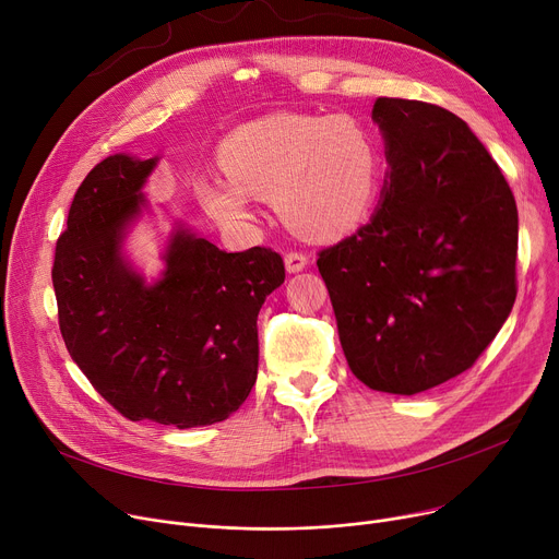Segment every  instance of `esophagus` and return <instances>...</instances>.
<instances>
[{"label": "esophagus", "mask_w": 559, "mask_h": 559, "mask_svg": "<svg viewBox=\"0 0 559 559\" xmlns=\"http://www.w3.org/2000/svg\"><path fill=\"white\" fill-rule=\"evenodd\" d=\"M284 264H286V271H288V273H300V271L307 269L309 257H307L305 252H300V250H290V252H286V257H284Z\"/></svg>", "instance_id": "34e87169"}]
</instances>
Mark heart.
<instances>
[{
	"label": "heart",
	"mask_w": 559,
	"mask_h": 559,
	"mask_svg": "<svg viewBox=\"0 0 559 559\" xmlns=\"http://www.w3.org/2000/svg\"><path fill=\"white\" fill-rule=\"evenodd\" d=\"M223 174L193 182L201 205L221 223L250 218L254 199L275 201L282 218L309 239H334L372 210L381 151L354 115L280 112L237 128L221 146Z\"/></svg>",
	"instance_id": "heart-1"
}]
</instances>
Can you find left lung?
I'll use <instances>...</instances> for the list:
<instances>
[{
  "label": "left lung",
  "instance_id": "left-lung-1",
  "mask_svg": "<svg viewBox=\"0 0 559 559\" xmlns=\"http://www.w3.org/2000/svg\"><path fill=\"white\" fill-rule=\"evenodd\" d=\"M390 176L370 223L318 252L358 381L417 395L469 370L516 298L510 185L453 112L381 96Z\"/></svg>",
  "mask_w": 559,
  "mask_h": 559
}]
</instances>
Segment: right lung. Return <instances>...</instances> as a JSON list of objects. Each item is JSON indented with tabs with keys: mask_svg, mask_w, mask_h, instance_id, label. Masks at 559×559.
Returning <instances> with one entry per match:
<instances>
[{
	"mask_svg": "<svg viewBox=\"0 0 559 559\" xmlns=\"http://www.w3.org/2000/svg\"><path fill=\"white\" fill-rule=\"evenodd\" d=\"M157 157L110 155L81 182L56 241L53 290L64 345L87 381L130 421L191 429L235 413L257 381V316L284 261L254 246L218 250L178 227L155 284L121 257Z\"/></svg>",
	"mask_w": 559,
	"mask_h": 559,
	"instance_id": "1",
	"label": "right lung"
}]
</instances>
